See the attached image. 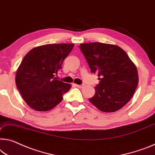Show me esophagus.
I'll use <instances>...</instances> for the list:
<instances>
[{
  "label": "esophagus",
  "mask_w": 155,
  "mask_h": 155,
  "mask_svg": "<svg viewBox=\"0 0 155 155\" xmlns=\"http://www.w3.org/2000/svg\"><path fill=\"white\" fill-rule=\"evenodd\" d=\"M75 87L80 88V89H82V88L84 87V84H81V85H79V84H75Z\"/></svg>",
  "instance_id": "1"
}]
</instances>
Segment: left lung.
Listing matches in <instances>:
<instances>
[{
	"mask_svg": "<svg viewBox=\"0 0 155 155\" xmlns=\"http://www.w3.org/2000/svg\"><path fill=\"white\" fill-rule=\"evenodd\" d=\"M80 48L91 73L100 80L89 102L107 113L123 107L132 98L139 83L135 64L116 45L91 42L81 44Z\"/></svg>",
	"mask_w": 155,
	"mask_h": 155,
	"instance_id": "1",
	"label": "left lung"
}]
</instances>
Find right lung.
<instances>
[{
  "label": "right lung",
  "mask_w": 155,
  "mask_h": 155,
  "mask_svg": "<svg viewBox=\"0 0 155 155\" xmlns=\"http://www.w3.org/2000/svg\"><path fill=\"white\" fill-rule=\"evenodd\" d=\"M73 44H46L35 47L25 54L16 74V84L28 106L38 111L54 108L71 85L56 80L64 59Z\"/></svg>",
  "instance_id": "add662e5"
}]
</instances>
